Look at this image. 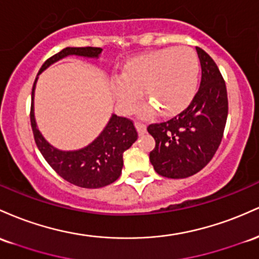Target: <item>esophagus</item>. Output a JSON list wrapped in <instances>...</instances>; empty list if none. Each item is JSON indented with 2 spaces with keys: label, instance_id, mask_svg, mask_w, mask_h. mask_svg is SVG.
<instances>
[{
  "label": "esophagus",
  "instance_id": "esophagus-1",
  "mask_svg": "<svg viewBox=\"0 0 259 259\" xmlns=\"http://www.w3.org/2000/svg\"><path fill=\"white\" fill-rule=\"evenodd\" d=\"M136 128H137V132L139 136H143L145 132H147V126L144 123H141V122H136L135 123Z\"/></svg>",
  "mask_w": 259,
  "mask_h": 259
}]
</instances>
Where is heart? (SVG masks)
<instances>
[{
  "label": "heart",
  "instance_id": "1",
  "mask_svg": "<svg viewBox=\"0 0 259 259\" xmlns=\"http://www.w3.org/2000/svg\"><path fill=\"white\" fill-rule=\"evenodd\" d=\"M198 77L199 60L193 49L165 48L127 61L121 78H112L111 89L123 111L135 109L143 89L149 103L142 107V114L152 115L159 109L161 115L174 116L190 105Z\"/></svg>",
  "mask_w": 259,
  "mask_h": 259
}]
</instances>
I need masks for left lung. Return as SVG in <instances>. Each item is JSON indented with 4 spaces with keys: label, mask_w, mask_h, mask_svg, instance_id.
<instances>
[{
    "label": "left lung",
    "mask_w": 259,
    "mask_h": 259,
    "mask_svg": "<svg viewBox=\"0 0 259 259\" xmlns=\"http://www.w3.org/2000/svg\"><path fill=\"white\" fill-rule=\"evenodd\" d=\"M196 50L202 79L192 103L171 120L147 128L155 139L149 160L167 179H186L202 170L219 148L228 118V93L219 68L204 50Z\"/></svg>",
    "instance_id": "obj_1"
}]
</instances>
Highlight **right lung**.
Segmentation results:
<instances>
[{
  "instance_id": "1",
  "label": "right lung",
  "mask_w": 259,
  "mask_h": 259,
  "mask_svg": "<svg viewBox=\"0 0 259 259\" xmlns=\"http://www.w3.org/2000/svg\"><path fill=\"white\" fill-rule=\"evenodd\" d=\"M100 48H66L50 57L40 68L31 92L30 122L35 143L49 165L66 181L78 187L100 188L115 182L123 166V153L137 141L133 122L112 114L100 135L92 143L75 150H61L49 143L37 128L34 114V95L39 74L57 61L69 56L99 60Z\"/></svg>"
}]
</instances>
